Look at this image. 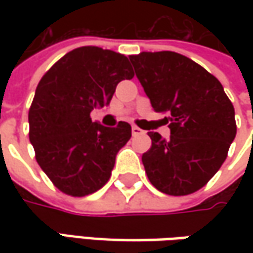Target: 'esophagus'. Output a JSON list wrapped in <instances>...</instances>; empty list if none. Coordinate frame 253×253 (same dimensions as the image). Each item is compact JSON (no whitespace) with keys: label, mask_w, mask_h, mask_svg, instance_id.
I'll return each instance as SVG.
<instances>
[{"label":"esophagus","mask_w":253,"mask_h":253,"mask_svg":"<svg viewBox=\"0 0 253 253\" xmlns=\"http://www.w3.org/2000/svg\"><path fill=\"white\" fill-rule=\"evenodd\" d=\"M139 133H143L141 128H138V126H135V125H132V135H139Z\"/></svg>","instance_id":"esophagus-1"}]
</instances>
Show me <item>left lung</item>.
<instances>
[{
	"instance_id": "1",
	"label": "left lung",
	"mask_w": 253,
	"mask_h": 253,
	"mask_svg": "<svg viewBox=\"0 0 253 253\" xmlns=\"http://www.w3.org/2000/svg\"><path fill=\"white\" fill-rule=\"evenodd\" d=\"M152 108L169 112L170 138L149 132L142 155L148 179L170 196L200 190L227 159L237 135L235 111L222 84L204 67L174 52L129 56Z\"/></svg>"
}]
</instances>
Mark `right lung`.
<instances>
[{"instance_id": "right-lung-1", "label": "right lung", "mask_w": 253, "mask_h": 253, "mask_svg": "<svg viewBox=\"0 0 253 253\" xmlns=\"http://www.w3.org/2000/svg\"><path fill=\"white\" fill-rule=\"evenodd\" d=\"M133 77L129 60L97 46L77 47L46 72L29 108V141L36 162L60 191L88 196L110 180L117 153L131 139V125L92 122L117 84Z\"/></svg>"}]
</instances>
